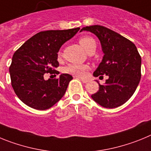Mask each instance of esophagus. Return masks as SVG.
Wrapping results in <instances>:
<instances>
[{
  "instance_id": "obj_1",
  "label": "esophagus",
  "mask_w": 151,
  "mask_h": 151,
  "mask_svg": "<svg viewBox=\"0 0 151 151\" xmlns=\"http://www.w3.org/2000/svg\"><path fill=\"white\" fill-rule=\"evenodd\" d=\"M75 78H78V79H80L82 81L83 83H87L88 82V79H85V78H79V77H75Z\"/></svg>"
}]
</instances>
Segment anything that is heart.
Returning <instances> with one entry per match:
<instances>
[{
	"label": "heart",
	"mask_w": 151,
	"mask_h": 151,
	"mask_svg": "<svg viewBox=\"0 0 151 151\" xmlns=\"http://www.w3.org/2000/svg\"><path fill=\"white\" fill-rule=\"evenodd\" d=\"M80 45L85 49L87 52H89L91 50L96 49V41L93 38L90 36H84L79 39ZM62 53L61 51L58 52L57 57L58 58L61 57ZM88 69V66L85 64H76L70 63L65 66L63 69V73L67 74L73 75L74 76L82 77L85 74V72Z\"/></svg>",
	"instance_id": "b5f03b06"
}]
</instances>
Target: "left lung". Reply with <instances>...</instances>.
I'll return each instance as SVG.
<instances>
[{
  "label": "left lung",
  "instance_id": "1",
  "mask_svg": "<svg viewBox=\"0 0 151 151\" xmlns=\"http://www.w3.org/2000/svg\"><path fill=\"white\" fill-rule=\"evenodd\" d=\"M83 30L97 35L104 54L94 76L109 77L104 85L99 84L92 99L105 108L118 107L129 101L139 84L141 57L138 49L129 39L104 26H86L80 32Z\"/></svg>",
  "mask_w": 151,
  "mask_h": 151
}]
</instances>
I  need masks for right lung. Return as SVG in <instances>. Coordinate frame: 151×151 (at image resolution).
<instances>
[{
	"label": "right lung",
	"instance_id": "right-lung-1",
	"mask_svg": "<svg viewBox=\"0 0 151 151\" xmlns=\"http://www.w3.org/2000/svg\"><path fill=\"white\" fill-rule=\"evenodd\" d=\"M80 28L40 32L14 53L9 68L11 85L20 101L35 110H47L64 95L73 76L45 80V73L58 74L57 53ZM56 76V75H55Z\"/></svg>",
	"mask_w": 151,
	"mask_h": 151
}]
</instances>
